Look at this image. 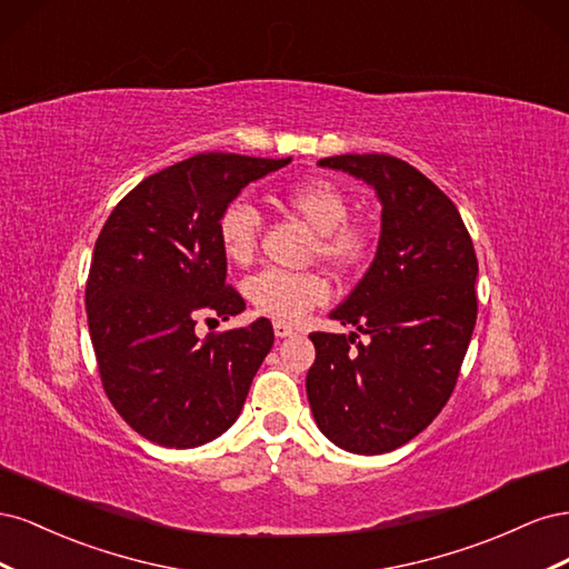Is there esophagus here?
Returning a JSON list of instances; mask_svg holds the SVG:
<instances>
[{"label":"esophagus","instance_id":"34e87169","mask_svg":"<svg viewBox=\"0 0 569 569\" xmlns=\"http://www.w3.org/2000/svg\"><path fill=\"white\" fill-rule=\"evenodd\" d=\"M272 332H274V337H278V339H284V337L295 335V330H291V327H289L287 322H280V320L272 325Z\"/></svg>","mask_w":569,"mask_h":569}]
</instances>
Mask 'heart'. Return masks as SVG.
I'll return each instance as SVG.
<instances>
[{
  "label": "heart",
  "mask_w": 569,
  "mask_h": 569,
  "mask_svg": "<svg viewBox=\"0 0 569 569\" xmlns=\"http://www.w3.org/2000/svg\"><path fill=\"white\" fill-rule=\"evenodd\" d=\"M282 201L318 232L316 253L337 270L356 268L370 249L366 228L351 226V199L332 180H301L287 187ZM261 237V216L244 199L230 201L218 216V242L228 261L249 263ZM244 297L261 316L280 322H297L330 297V287L318 272L261 270L244 282Z\"/></svg>",
  "instance_id": "b5f03b06"
}]
</instances>
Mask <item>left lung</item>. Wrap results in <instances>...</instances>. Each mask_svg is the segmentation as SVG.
I'll use <instances>...</instances> for the list:
<instances>
[{"mask_svg": "<svg viewBox=\"0 0 569 569\" xmlns=\"http://www.w3.org/2000/svg\"><path fill=\"white\" fill-rule=\"evenodd\" d=\"M318 166L375 189L382 232L363 280L330 313L356 332L311 335L308 403L339 449L380 456L418 437L453 393L477 320V256L456 203L410 163L343 153Z\"/></svg>", "mask_w": 569, "mask_h": 569, "instance_id": "1", "label": "left lung"}]
</instances>
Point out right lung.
<instances>
[{
  "label": "right lung",
  "mask_w": 569,
  "mask_h": 569,
  "mask_svg": "<svg viewBox=\"0 0 569 569\" xmlns=\"http://www.w3.org/2000/svg\"><path fill=\"white\" fill-rule=\"evenodd\" d=\"M289 161L197 153L144 178L97 237L84 306L101 385L120 418L166 449L232 427L272 347L266 318L203 339L194 327L247 308L226 282L218 216Z\"/></svg>",
  "instance_id": "1"
}]
</instances>
